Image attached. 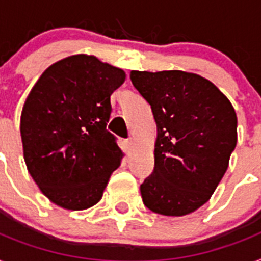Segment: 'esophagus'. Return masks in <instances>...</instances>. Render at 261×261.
Masks as SVG:
<instances>
[{
  "label": "esophagus",
  "instance_id": "esophagus-1",
  "mask_svg": "<svg viewBox=\"0 0 261 261\" xmlns=\"http://www.w3.org/2000/svg\"><path fill=\"white\" fill-rule=\"evenodd\" d=\"M123 145L126 151H130V150L133 149V138H127V139H124Z\"/></svg>",
  "mask_w": 261,
  "mask_h": 261
}]
</instances>
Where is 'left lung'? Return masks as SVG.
<instances>
[{"label": "left lung", "instance_id": "obj_1", "mask_svg": "<svg viewBox=\"0 0 261 261\" xmlns=\"http://www.w3.org/2000/svg\"><path fill=\"white\" fill-rule=\"evenodd\" d=\"M133 86L156 123L154 170L141 185L143 204L185 216L206 202L225 174L237 143V118L209 80L184 71H131Z\"/></svg>", "mask_w": 261, "mask_h": 261}]
</instances>
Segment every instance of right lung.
<instances>
[{"mask_svg":"<svg viewBox=\"0 0 261 261\" xmlns=\"http://www.w3.org/2000/svg\"><path fill=\"white\" fill-rule=\"evenodd\" d=\"M122 69L76 55L50 65L27 97L21 139L28 171L54 204L82 211L99 202L122 160L107 130Z\"/></svg>","mask_w":261,"mask_h":261,"instance_id":"right-lung-1","label":"right lung"}]
</instances>
